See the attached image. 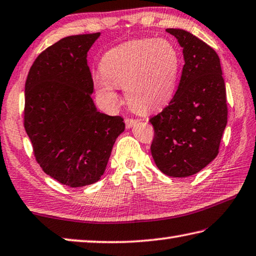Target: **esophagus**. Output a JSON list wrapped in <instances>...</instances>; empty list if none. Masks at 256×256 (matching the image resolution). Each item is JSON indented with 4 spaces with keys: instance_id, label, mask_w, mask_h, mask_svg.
Segmentation results:
<instances>
[{
    "instance_id": "esophagus-1",
    "label": "esophagus",
    "mask_w": 256,
    "mask_h": 256,
    "mask_svg": "<svg viewBox=\"0 0 256 256\" xmlns=\"http://www.w3.org/2000/svg\"><path fill=\"white\" fill-rule=\"evenodd\" d=\"M138 120H134V118H125V125H126L128 128H131L133 125L136 124Z\"/></svg>"
}]
</instances>
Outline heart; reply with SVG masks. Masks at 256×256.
Instances as JSON below:
<instances>
[{
    "instance_id": "b5f03b06",
    "label": "heart",
    "mask_w": 256,
    "mask_h": 256,
    "mask_svg": "<svg viewBox=\"0 0 256 256\" xmlns=\"http://www.w3.org/2000/svg\"><path fill=\"white\" fill-rule=\"evenodd\" d=\"M181 66L178 50L168 40L140 39L110 49L102 59L95 85L102 95L116 100L114 86L125 87L130 104L140 112L161 108L172 98Z\"/></svg>"
}]
</instances>
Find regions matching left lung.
Returning <instances> with one entry per match:
<instances>
[{
  "mask_svg": "<svg viewBox=\"0 0 256 256\" xmlns=\"http://www.w3.org/2000/svg\"><path fill=\"white\" fill-rule=\"evenodd\" d=\"M182 48L184 64L172 100L150 118L151 153L161 172L184 178L202 170L218 154L227 124L226 88L220 57L182 29H166Z\"/></svg>",
  "mask_w": 256,
  "mask_h": 256,
  "instance_id": "1",
  "label": "left lung"
}]
</instances>
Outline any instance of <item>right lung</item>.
<instances>
[{"mask_svg": "<svg viewBox=\"0 0 256 256\" xmlns=\"http://www.w3.org/2000/svg\"><path fill=\"white\" fill-rule=\"evenodd\" d=\"M100 36H70L50 46L26 82L24 128L36 160L51 178L72 188L100 179L125 128L120 116L98 112L92 98L87 52Z\"/></svg>", "mask_w": 256, "mask_h": 256, "instance_id": "obj_1", "label": "right lung"}]
</instances>
